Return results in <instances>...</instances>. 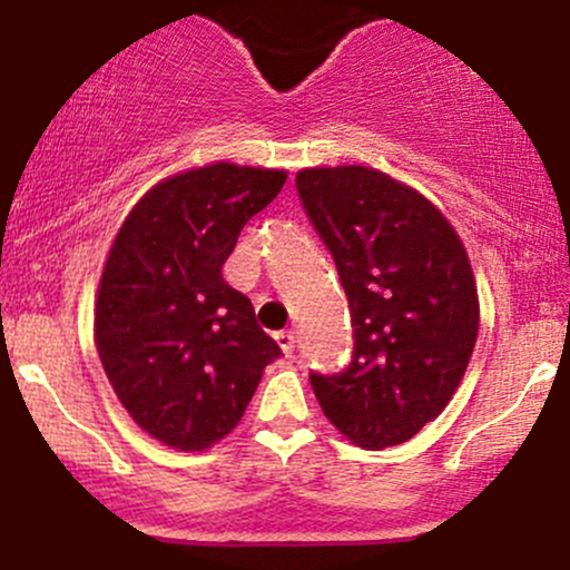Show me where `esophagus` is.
I'll use <instances>...</instances> for the list:
<instances>
[{
    "mask_svg": "<svg viewBox=\"0 0 570 570\" xmlns=\"http://www.w3.org/2000/svg\"><path fill=\"white\" fill-rule=\"evenodd\" d=\"M277 344L283 347L285 357H293V353H296V334H293V331H279Z\"/></svg>",
    "mask_w": 570,
    "mask_h": 570,
    "instance_id": "esophagus-1",
    "label": "esophagus"
}]
</instances>
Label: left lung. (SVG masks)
Instances as JSON below:
<instances>
[{
	"label": "left lung",
	"mask_w": 570,
	"mask_h": 570,
	"mask_svg": "<svg viewBox=\"0 0 570 570\" xmlns=\"http://www.w3.org/2000/svg\"><path fill=\"white\" fill-rule=\"evenodd\" d=\"M296 188L334 255L355 338L347 368L312 371V390L353 444L395 446L439 417L474 353L469 255L425 196L368 166L304 169Z\"/></svg>",
	"instance_id": "left-lung-1"
}]
</instances>
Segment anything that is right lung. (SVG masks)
Returning <instances> with one entry per match:
<instances>
[{
	"instance_id": "1",
	"label": "right lung",
	"mask_w": 570,
	"mask_h": 570,
	"mask_svg": "<svg viewBox=\"0 0 570 570\" xmlns=\"http://www.w3.org/2000/svg\"><path fill=\"white\" fill-rule=\"evenodd\" d=\"M285 180L279 169L223 161L183 171L147 190L115 236L96 350L134 423L166 446L194 452L228 436L283 355L223 264Z\"/></svg>"
}]
</instances>
